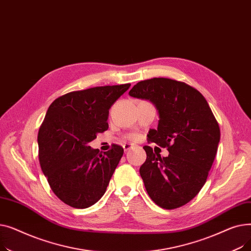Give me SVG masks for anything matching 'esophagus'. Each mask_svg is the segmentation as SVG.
<instances>
[{"label":"esophagus","instance_id":"1","mask_svg":"<svg viewBox=\"0 0 251 251\" xmlns=\"http://www.w3.org/2000/svg\"><path fill=\"white\" fill-rule=\"evenodd\" d=\"M132 148H133V146H132V144H130V143H125L123 146V149H124L125 151H128L129 150H131Z\"/></svg>","mask_w":251,"mask_h":251}]
</instances>
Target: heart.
Masks as SVG:
<instances>
[{
    "instance_id": "obj_1",
    "label": "heart",
    "mask_w": 251,
    "mask_h": 251,
    "mask_svg": "<svg viewBox=\"0 0 251 251\" xmlns=\"http://www.w3.org/2000/svg\"><path fill=\"white\" fill-rule=\"evenodd\" d=\"M128 138H130V139H135V138H136V135L130 134V135H128Z\"/></svg>"
}]
</instances>
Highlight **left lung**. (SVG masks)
<instances>
[{
  "instance_id": "8db88e82",
  "label": "left lung",
  "mask_w": 251,
  "mask_h": 251,
  "mask_svg": "<svg viewBox=\"0 0 251 251\" xmlns=\"http://www.w3.org/2000/svg\"><path fill=\"white\" fill-rule=\"evenodd\" d=\"M129 95L155 105L159 125L149 131L148 142L169 151L162 157L143 147L147 161L139 173L150 197L166 209L186 204L204 185L217 154L221 132L212 110L199 90L170 78L139 81Z\"/></svg>"
}]
</instances>
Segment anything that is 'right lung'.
I'll return each mask as SVG.
<instances>
[{
    "label": "right lung",
    "mask_w": 251,
    "mask_h": 251,
    "mask_svg": "<svg viewBox=\"0 0 251 251\" xmlns=\"http://www.w3.org/2000/svg\"><path fill=\"white\" fill-rule=\"evenodd\" d=\"M130 85L71 91L49 107L38 130V160L50 189L64 203L86 208L104 194L124 150L112 144L101 153L88 144L108 130L109 110Z\"/></svg>",
    "instance_id": "right-lung-1"
}]
</instances>
